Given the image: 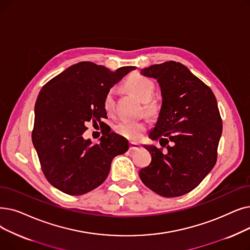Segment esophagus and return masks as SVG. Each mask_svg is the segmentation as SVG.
<instances>
[{
    "mask_svg": "<svg viewBox=\"0 0 250 250\" xmlns=\"http://www.w3.org/2000/svg\"><path fill=\"white\" fill-rule=\"evenodd\" d=\"M140 148V144L136 143V142H131L129 143V150L134 151V150H138Z\"/></svg>",
    "mask_w": 250,
    "mask_h": 250,
    "instance_id": "1",
    "label": "esophagus"
}]
</instances>
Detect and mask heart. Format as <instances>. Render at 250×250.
Instances as JSON below:
<instances>
[{"mask_svg": "<svg viewBox=\"0 0 250 250\" xmlns=\"http://www.w3.org/2000/svg\"><path fill=\"white\" fill-rule=\"evenodd\" d=\"M126 88L131 91L139 100L142 102H148L154 95L155 85L153 82L140 74H134L129 77L125 82ZM103 105L108 113H112L114 110V90L110 89L104 97ZM146 110L149 112L154 111L155 106L152 103H147ZM147 125L145 122H127L122 121L115 125L117 134L125 138L137 140L145 132Z\"/></svg>", "mask_w": 250, "mask_h": 250, "instance_id": "obj_1", "label": "heart"}]
</instances>
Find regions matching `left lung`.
<instances>
[{
	"instance_id": "left-lung-1",
	"label": "left lung",
	"mask_w": 250,
	"mask_h": 250,
	"mask_svg": "<svg viewBox=\"0 0 250 250\" xmlns=\"http://www.w3.org/2000/svg\"><path fill=\"white\" fill-rule=\"evenodd\" d=\"M155 79L162 103L149 138L159 140L167 153L155 145H144L151 164L139 171L145 185L164 197H178L196 188L216 162L223 125L210 90L179 62L168 61L141 69Z\"/></svg>"
}]
</instances>
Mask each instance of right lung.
I'll return each mask as SVG.
<instances>
[{
  "instance_id": "obj_1",
  "label": "right lung",
  "mask_w": 250,
  "mask_h": 250,
  "mask_svg": "<svg viewBox=\"0 0 250 250\" xmlns=\"http://www.w3.org/2000/svg\"><path fill=\"white\" fill-rule=\"evenodd\" d=\"M136 66L111 71L93 62H79L42 86L35 105L32 143L42 170L52 186L69 195L88 193L106 180L112 159L128 149L127 140L102 122L106 93ZM98 121V145L84 138L85 125Z\"/></svg>"
}]
</instances>
